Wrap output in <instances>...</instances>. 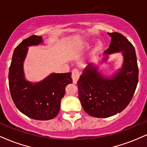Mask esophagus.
Returning <instances> with one entry per match:
<instances>
[{
	"label": "esophagus",
	"mask_w": 147,
	"mask_h": 147,
	"mask_svg": "<svg viewBox=\"0 0 147 147\" xmlns=\"http://www.w3.org/2000/svg\"><path fill=\"white\" fill-rule=\"evenodd\" d=\"M79 76H80V73H79L78 69L75 68L72 70V78L74 84L77 83L79 78Z\"/></svg>",
	"instance_id": "34e87169"
}]
</instances>
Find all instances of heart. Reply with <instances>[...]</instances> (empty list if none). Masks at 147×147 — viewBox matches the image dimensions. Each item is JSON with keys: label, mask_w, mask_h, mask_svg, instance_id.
<instances>
[{"label": "heart", "mask_w": 147, "mask_h": 147, "mask_svg": "<svg viewBox=\"0 0 147 147\" xmlns=\"http://www.w3.org/2000/svg\"><path fill=\"white\" fill-rule=\"evenodd\" d=\"M101 46V45L100 44H98V45H97V48H99V47Z\"/></svg>", "instance_id": "b5f03b06"}]
</instances>
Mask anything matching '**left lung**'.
Segmentation results:
<instances>
[{
	"mask_svg": "<svg viewBox=\"0 0 147 147\" xmlns=\"http://www.w3.org/2000/svg\"><path fill=\"white\" fill-rule=\"evenodd\" d=\"M108 34L111 37V44L104 54L122 52V68L113 77L107 79L90 63L77 81L82 107L95 117H109L124 110L133 98L138 82L137 57L132 43L119 32Z\"/></svg>",
	"mask_w": 147,
	"mask_h": 147,
	"instance_id": "8db88e82",
	"label": "left lung"
}]
</instances>
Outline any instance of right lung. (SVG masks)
Returning <instances> with one entry per match:
<instances>
[{
  "label": "right lung",
  "mask_w": 147,
  "mask_h": 147,
  "mask_svg": "<svg viewBox=\"0 0 147 147\" xmlns=\"http://www.w3.org/2000/svg\"><path fill=\"white\" fill-rule=\"evenodd\" d=\"M41 42V36L32 35L15 48L8 78L10 94L18 110L32 119L48 120L58 115L65 88L72 79L71 72H67L52 73L36 84L25 80L23 64L28 47Z\"/></svg>",
  "instance_id": "obj_1"
}]
</instances>
